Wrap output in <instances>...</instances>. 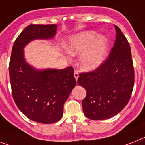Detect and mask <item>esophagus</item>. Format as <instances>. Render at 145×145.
I'll return each mask as SVG.
<instances>
[{
	"mask_svg": "<svg viewBox=\"0 0 145 145\" xmlns=\"http://www.w3.org/2000/svg\"><path fill=\"white\" fill-rule=\"evenodd\" d=\"M74 76L75 79H76V80H77L78 79V77H79V73H78V71H75L74 73Z\"/></svg>",
	"mask_w": 145,
	"mask_h": 145,
	"instance_id": "obj_1",
	"label": "esophagus"
}]
</instances>
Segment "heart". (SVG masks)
Listing matches in <instances>:
<instances>
[{
    "instance_id": "1",
    "label": "heart",
    "mask_w": 145,
    "mask_h": 145,
    "mask_svg": "<svg viewBox=\"0 0 145 145\" xmlns=\"http://www.w3.org/2000/svg\"><path fill=\"white\" fill-rule=\"evenodd\" d=\"M71 55L81 53L79 65L86 71L96 68L105 59L107 40L104 37H97L95 31H85L73 37L66 46Z\"/></svg>"
}]
</instances>
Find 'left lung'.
Listing matches in <instances>:
<instances>
[{"mask_svg":"<svg viewBox=\"0 0 145 145\" xmlns=\"http://www.w3.org/2000/svg\"><path fill=\"white\" fill-rule=\"evenodd\" d=\"M116 39L108 57L95 70L80 73L77 83L86 89L82 101L85 116L105 120L121 111L129 101L134 86V68L130 46L114 25Z\"/></svg>","mask_w":145,"mask_h":145,"instance_id":"obj_1","label":"left lung"}]
</instances>
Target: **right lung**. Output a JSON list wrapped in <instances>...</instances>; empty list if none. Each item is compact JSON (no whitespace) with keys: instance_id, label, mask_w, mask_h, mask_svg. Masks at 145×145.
Masks as SVG:
<instances>
[{"instance_id":"right-lung-1","label":"right lung","mask_w":145,"mask_h":145,"mask_svg":"<svg viewBox=\"0 0 145 145\" xmlns=\"http://www.w3.org/2000/svg\"><path fill=\"white\" fill-rule=\"evenodd\" d=\"M56 25H30L17 37L9 65L12 98L18 108L33 121L53 123L62 117L64 104L76 86L74 68L36 70L24 58L23 48L31 40L50 39Z\"/></svg>"}]
</instances>
